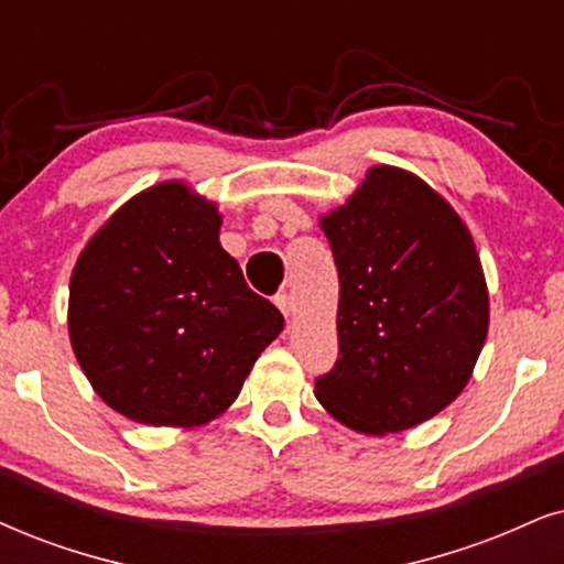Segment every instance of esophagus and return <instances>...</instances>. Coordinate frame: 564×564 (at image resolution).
Segmentation results:
<instances>
[{
  "label": "esophagus",
  "instance_id": "esophagus-1",
  "mask_svg": "<svg viewBox=\"0 0 564 564\" xmlns=\"http://www.w3.org/2000/svg\"><path fill=\"white\" fill-rule=\"evenodd\" d=\"M275 306L283 312V317H291V312H294V302H291V296L286 294V291L275 296Z\"/></svg>",
  "mask_w": 564,
  "mask_h": 564
}]
</instances>
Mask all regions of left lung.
Instances as JSON below:
<instances>
[{
  "label": "left lung",
  "instance_id": "1",
  "mask_svg": "<svg viewBox=\"0 0 564 564\" xmlns=\"http://www.w3.org/2000/svg\"><path fill=\"white\" fill-rule=\"evenodd\" d=\"M338 268V361L317 401L348 430L403 432L451 405L489 330L474 237L453 205L398 166H372L319 218Z\"/></svg>",
  "mask_w": 564,
  "mask_h": 564
}]
</instances>
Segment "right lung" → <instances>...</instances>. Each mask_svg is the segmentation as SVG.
Segmentation results:
<instances>
[{"instance_id":"1","label":"right lung","mask_w":564,"mask_h":564,"mask_svg":"<svg viewBox=\"0 0 564 564\" xmlns=\"http://www.w3.org/2000/svg\"><path fill=\"white\" fill-rule=\"evenodd\" d=\"M220 220L187 182L153 184L75 262L69 344L98 398L132 422H213L283 330L281 312L220 247Z\"/></svg>"}]
</instances>
